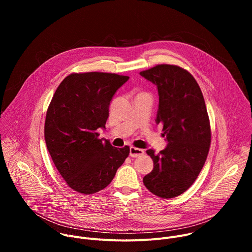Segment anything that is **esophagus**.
<instances>
[{
	"mask_svg": "<svg viewBox=\"0 0 252 252\" xmlns=\"http://www.w3.org/2000/svg\"><path fill=\"white\" fill-rule=\"evenodd\" d=\"M143 155H145V151H143V150L136 149L134 147H130V149H129V156L131 158H138V157H141Z\"/></svg>",
	"mask_w": 252,
	"mask_h": 252,
	"instance_id": "1",
	"label": "esophagus"
}]
</instances>
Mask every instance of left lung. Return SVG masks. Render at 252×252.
<instances>
[{"label": "left lung", "mask_w": 252, "mask_h": 252, "mask_svg": "<svg viewBox=\"0 0 252 252\" xmlns=\"http://www.w3.org/2000/svg\"><path fill=\"white\" fill-rule=\"evenodd\" d=\"M158 88L159 103L157 124H162L163 151L147 154L154 169L143 184L154 194L173 198L195 182L206 160L211 131L201 90L190 73L173 64H158L139 73Z\"/></svg>", "instance_id": "1"}]
</instances>
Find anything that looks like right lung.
Instances as JSON below:
<instances>
[{
	"mask_svg": "<svg viewBox=\"0 0 252 252\" xmlns=\"http://www.w3.org/2000/svg\"><path fill=\"white\" fill-rule=\"evenodd\" d=\"M110 73L70 74L58 87L48 107L45 140L66 185L80 193H95L109 186L129 155L98 138L111 100L128 80Z\"/></svg>",
	"mask_w": 252,
	"mask_h": 252,
	"instance_id": "1",
	"label": "right lung"
}]
</instances>
